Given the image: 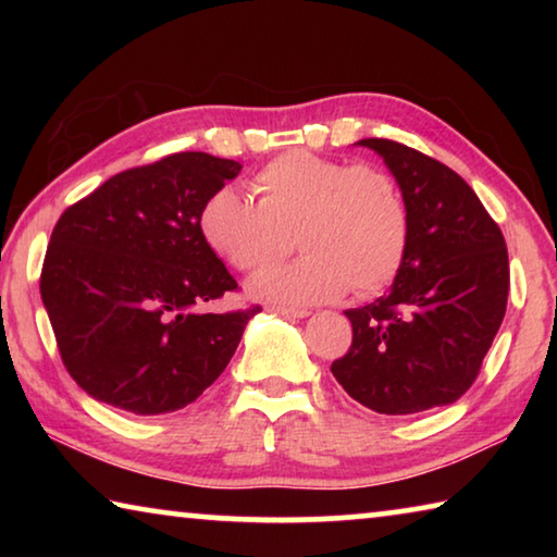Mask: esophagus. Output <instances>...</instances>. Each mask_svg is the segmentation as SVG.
Returning a JSON list of instances; mask_svg holds the SVG:
<instances>
[{"instance_id": "esophagus-1", "label": "esophagus", "mask_w": 557, "mask_h": 557, "mask_svg": "<svg viewBox=\"0 0 557 557\" xmlns=\"http://www.w3.org/2000/svg\"><path fill=\"white\" fill-rule=\"evenodd\" d=\"M272 312L280 314V317H287V319H305V317H309L307 309H295V307H272Z\"/></svg>"}]
</instances>
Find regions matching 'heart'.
I'll use <instances>...</instances> for the list:
<instances>
[{
	"mask_svg": "<svg viewBox=\"0 0 557 557\" xmlns=\"http://www.w3.org/2000/svg\"><path fill=\"white\" fill-rule=\"evenodd\" d=\"M256 203L233 186L203 201L199 231L215 256L240 272H262L289 250L305 258L250 282L252 297L277 305H319L354 289L388 287L408 250V206L379 166L292 149L252 176Z\"/></svg>",
	"mask_w": 557,
	"mask_h": 557,
	"instance_id": "obj_1",
	"label": "heart"
}]
</instances>
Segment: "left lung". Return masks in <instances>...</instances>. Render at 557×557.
<instances>
[{
    "instance_id": "left-lung-1",
    "label": "left lung",
    "mask_w": 557,
    "mask_h": 557,
    "mask_svg": "<svg viewBox=\"0 0 557 557\" xmlns=\"http://www.w3.org/2000/svg\"><path fill=\"white\" fill-rule=\"evenodd\" d=\"M383 157L408 206V250L388 295L346 309L354 342L334 379L366 408L412 414L459 400L506 314L508 252L459 174L391 139H358Z\"/></svg>"
}]
</instances>
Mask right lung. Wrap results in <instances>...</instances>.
<instances>
[{
    "instance_id": "1",
    "label": "right lung",
    "mask_w": 557,
    "mask_h": 557,
    "mask_svg": "<svg viewBox=\"0 0 557 557\" xmlns=\"http://www.w3.org/2000/svg\"><path fill=\"white\" fill-rule=\"evenodd\" d=\"M240 169L178 152L108 178L55 223L41 299L65 369L90 398L174 412L228 366L258 307L201 312L238 285L206 245L199 211Z\"/></svg>"
}]
</instances>
